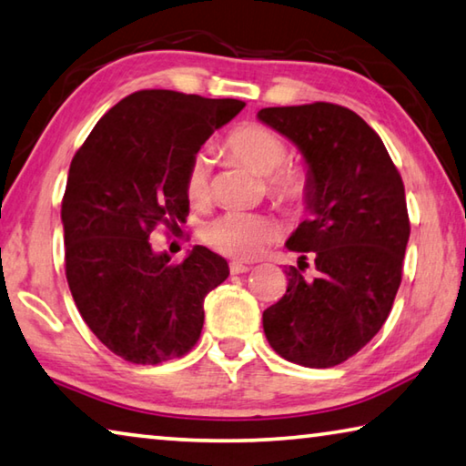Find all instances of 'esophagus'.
I'll use <instances>...</instances> for the list:
<instances>
[{"mask_svg": "<svg viewBox=\"0 0 466 466\" xmlns=\"http://www.w3.org/2000/svg\"><path fill=\"white\" fill-rule=\"evenodd\" d=\"M228 270H231V274H246V272H249V266L241 264V262H233L231 266H228Z\"/></svg>", "mask_w": 466, "mask_h": 466, "instance_id": "34e87169", "label": "esophagus"}]
</instances>
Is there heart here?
<instances>
[{
	"instance_id": "obj_1",
	"label": "heart",
	"mask_w": 466,
	"mask_h": 466,
	"mask_svg": "<svg viewBox=\"0 0 466 466\" xmlns=\"http://www.w3.org/2000/svg\"><path fill=\"white\" fill-rule=\"evenodd\" d=\"M225 150L235 161L266 177L268 194L289 210L303 208L311 179L303 167L285 165L289 158L287 142L280 134L258 124H243L228 132ZM186 192L194 204L204 202L210 194V157L198 152L187 167ZM204 241L228 258L251 260L260 256L279 238V225L258 212L228 210L206 223Z\"/></svg>"
}]
</instances>
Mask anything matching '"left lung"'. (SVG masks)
<instances>
[{"instance_id": "8db88e82", "label": "left lung", "mask_w": 466, "mask_h": 466, "mask_svg": "<svg viewBox=\"0 0 466 466\" xmlns=\"http://www.w3.org/2000/svg\"><path fill=\"white\" fill-rule=\"evenodd\" d=\"M262 124L305 158L309 218L287 248V293L262 314L270 347L303 368H334L376 337L402 279L410 233L405 186L384 142L355 111L332 103L266 106ZM308 257L320 277L305 281Z\"/></svg>"}]
</instances>
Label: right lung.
Masks as SVG:
<instances>
[{
	"instance_id": "right-lung-1",
	"label": "right lung",
	"mask_w": 466,
	"mask_h": 466,
	"mask_svg": "<svg viewBox=\"0 0 466 466\" xmlns=\"http://www.w3.org/2000/svg\"><path fill=\"white\" fill-rule=\"evenodd\" d=\"M246 106L175 90H138L98 119L76 152L61 202L66 279L84 322L121 360L157 365L200 339L204 297L228 264L196 246L181 264L150 246L158 223L189 212L187 167Z\"/></svg>"
}]
</instances>
